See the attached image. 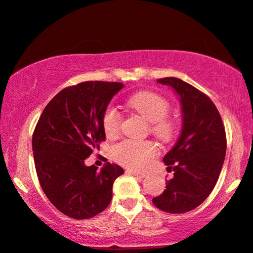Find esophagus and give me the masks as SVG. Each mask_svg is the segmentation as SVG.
I'll return each mask as SVG.
<instances>
[{
	"label": "esophagus",
	"instance_id": "obj_1",
	"mask_svg": "<svg viewBox=\"0 0 253 253\" xmlns=\"http://www.w3.org/2000/svg\"><path fill=\"white\" fill-rule=\"evenodd\" d=\"M126 173H128L130 175H135V176H139V178H145L146 174L145 173H141V172H136V171H133V169H127Z\"/></svg>",
	"mask_w": 253,
	"mask_h": 253
}]
</instances>
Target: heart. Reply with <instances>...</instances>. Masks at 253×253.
<instances>
[{"label": "heart", "instance_id": "obj_1", "mask_svg": "<svg viewBox=\"0 0 253 253\" xmlns=\"http://www.w3.org/2000/svg\"><path fill=\"white\" fill-rule=\"evenodd\" d=\"M127 106L141 115L151 124V133L161 141L169 142L176 134V123L167 118L169 103L165 97L154 92H140L127 100ZM102 127L108 138L117 136L120 132L121 115L117 108L109 106L102 115ZM157 156V147L151 141L124 140L115 145L112 157L118 164L127 169H142Z\"/></svg>", "mask_w": 253, "mask_h": 253}]
</instances>
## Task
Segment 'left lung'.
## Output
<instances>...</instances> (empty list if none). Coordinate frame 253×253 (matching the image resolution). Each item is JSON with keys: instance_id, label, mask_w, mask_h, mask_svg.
<instances>
[{"instance_id": "8db88e82", "label": "left lung", "mask_w": 253, "mask_h": 253, "mask_svg": "<svg viewBox=\"0 0 253 253\" xmlns=\"http://www.w3.org/2000/svg\"><path fill=\"white\" fill-rule=\"evenodd\" d=\"M157 81L172 87L180 97L182 128L174 147L164 157L174 176L152 202L161 211L185 213L198 208L217 184L226 154V134L208 95L178 78Z\"/></svg>"}]
</instances>
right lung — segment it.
<instances>
[{"instance_id": "obj_1", "label": "right lung", "mask_w": 253, "mask_h": 253, "mask_svg": "<svg viewBox=\"0 0 253 253\" xmlns=\"http://www.w3.org/2000/svg\"><path fill=\"white\" fill-rule=\"evenodd\" d=\"M124 84L86 81L67 87L45 106L33 134L35 169L42 190L63 214L88 219L112 200V187L124 169L106 163L101 171L86 166L106 139L102 115Z\"/></svg>"}]
</instances>
